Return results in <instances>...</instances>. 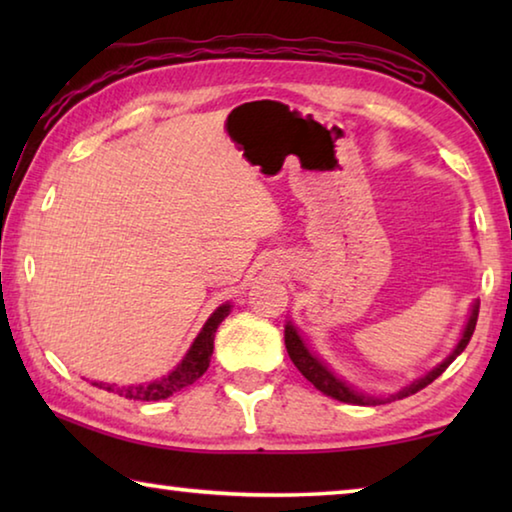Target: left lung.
Here are the masks:
<instances>
[{
  "instance_id": "left-lung-1",
  "label": "left lung",
  "mask_w": 512,
  "mask_h": 512,
  "mask_svg": "<svg viewBox=\"0 0 512 512\" xmlns=\"http://www.w3.org/2000/svg\"><path fill=\"white\" fill-rule=\"evenodd\" d=\"M476 318H479V302H474V305H472V314H470V318H467V325L463 329L461 341L456 343V348L452 350V354H449V357L443 363H438L436 368L429 370L427 375L411 381L409 386H404L400 393H395L391 397H372V395H366V393H359L357 388H352L350 384H345L343 379L336 377L334 372L329 370L325 363L320 361L316 354L307 348L305 341L300 339L296 325H293L291 320L287 323V327H284V343H287V352H289L291 361L296 363V368L311 381V384L318 388L320 393H325L329 397H334V400L345 402V404H381V402H391V400H402V397H409L413 393H418V391H422L424 386H429L433 379L443 375L449 363H452L458 357V354H461L467 348V343H470L472 334H474V327H476Z\"/></svg>"
}]
</instances>
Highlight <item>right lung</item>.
Listing matches in <instances>:
<instances>
[{
	"mask_svg": "<svg viewBox=\"0 0 512 512\" xmlns=\"http://www.w3.org/2000/svg\"><path fill=\"white\" fill-rule=\"evenodd\" d=\"M230 302H225L214 314L207 318L203 325L201 334L196 336L192 348L185 354V359L173 368L167 377L149 381V384H135V386H117V384H101V381H94V386L106 388L108 393H117L119 397H126V400H142V402H158L167 400L169 395L178 393L180 388L194 384L198 377H203V372L210 368L212 350H214V332L216 327L221 325V320L230 314Z\"/></svg>",
	"mask_w": 512,
	"mask_h": 512,
	"instance_id": "1",
	"label": "right lung"
}]
</instances>
